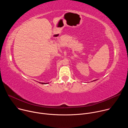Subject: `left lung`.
<instances>
[{
    "mask_svg": "<svg viewBox=\"0 0 128 128\" xmlns=\"http://www.w3.org/2000/svg\"><path fill=\"white\" fill-rule=\"evenodd\" d=\"M93 81H95V80H93Z\"/></svg>",
    "mask_w": 128,
    "mask_h": 128,
    "instance_id": "8db88e82",
    "label": "left lung"
}]
</instances>
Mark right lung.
Returning <instances> with one entry per match:
<instances>
[{
	"label": "right lung",
	"mask_w": 128,
	"mask_h": 128,
	"mask_svg": "<svg viewBox=\"0 0 128 128\" xmlns=\"http://www.w3.org/2000/svg\"><path fill=\"white\" fill-rule=\"evenodd\" d=\"M40 84H48L49 82H48V83H44V82H39Z\"/></svg>",
	"instance_id": "right-lung-1"
}]
</instances>
